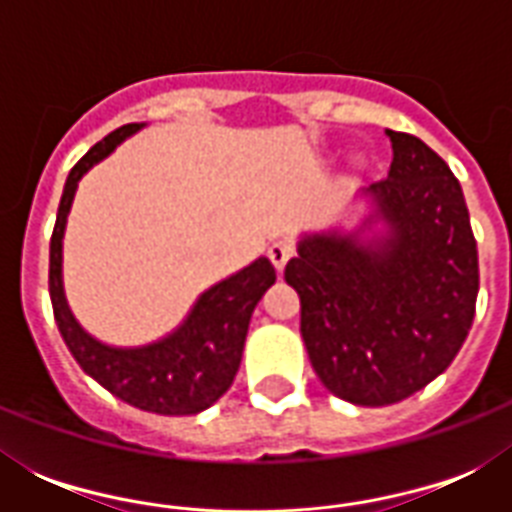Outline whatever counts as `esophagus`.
<instances>
[{
	"label": "esophagus",
	"mask_w": 512,
	"mask_h": 512,
	"mask_svg": "<svg viewBox=\"0 0 512 512\" xmlns=\"http://www.w3.org/2000/svg\"><path fill=\"white\" fill-rule=\"evenodd\" d=\"M295 255V244L287 239L273 241L271 247H268V257H271V263L276 265V271H284V265L289 263V257Z\"/></svg>",
	"instance_id": "34e87169"
}]
</instances>
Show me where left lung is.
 I'll use <instances>...</instances> for the list:
<instances>
[{"label":"left lung","mask_w":512,"mask_h":512,"mask_svg":"<svg viewBox=\"0 0 512 512\" xmlns=\"http://www.w3.org/2000/svg\"><path fill=\"white\" fill-rule=\"evenodd\" d=\"M393 162L366 188L353 233H311L284 271L300 295V335L329 393L358 406L404 401L460 353L478 297V249L460 180L406 132L385 130ZM382 222L366 242L360 233Z\"/></svg>","instance_id":"obj_1"}]
</instances>
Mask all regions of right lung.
<instances>
[{
	"label": "right lung",
	"mask_w": 512,
	"mask_h": 512,
	"mask_svg": "<svg viewBox=\"0 0 512 512\" xmlns=\"http://www.w3.org/2000/svg\"><path fill=\"white\" fill-rule=\"evenodd\" d=\"M143 124H124L95 143L68 172L50 239V297L55 321L68 350L84 372L106 390L143 412L199 414L231 388L239 372L249 319L265 289L276 281L268 257H257L196 300L188 319L162 340L140 348H114L87 335L63 295V231L84 172L106 159Z\"/></svg>",
	"instance_id": "obj_1"
}]
</instances>
